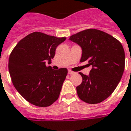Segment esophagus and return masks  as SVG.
Here are the masks:
<instances>
[{
	"mask_svg": "<svg viewBox=\"0 0 131 131\" xmlns=\"http://www.w3.org/2000/svg\"><path fill=\"white\" fill-rule=\"evenodd\" d=\"M74 72H72V71H71V70H68V74H73Z\"/></svg>",
	"mask_w": 131,
	"mask_h": 131,
	"instance_id": "obj_1",
	"label": "esophagus"
}]
</instances>
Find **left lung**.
Returning a JSON list of instances; mask_svg holds the SVG:
<instances>
[{
    "label": "left lung",
    "instance_id": "8db88e82",
    "mask_svg": "<svg viewBox=\"0 0 131 131\" xmlns=\"http://www.w3.org/2000/svg\"><path fill=\"white\" fill-rule=\"evenodd\" d=\"M81 48L80 62L92 66L89 74L79 72L82 82L77 86L81 100L99 104L112 94L123 76L125 52L121 43L108 34L96 29H88L69 38Z\"/></svg>",
    "mask_w": 131,
    "mask_h": 131
}]
</instances>
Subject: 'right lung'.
Segmentation results:
<instances>
[{
	"label": "right lung",
	"instance_id": "right-lung-1",
	"mask_svg": "<svg viewBox=\"0 0 131 131\" xmlns=\"http://www.w3.org/2000/svg\"><path fill=\"white\" fill-rule=\"evenodd\" d=\"M66 40L35 32L17 44L9 57L8 69L13 84L25 100L47 107L59 98L67 69H52L51 60L57 47Z\"/></svg>",
	"mask_w": 131,
	"mask_h": 131
}]
</instances>
